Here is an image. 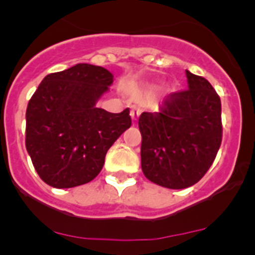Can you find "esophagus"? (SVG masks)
<instances>
[{
	"mask_svg": "<svg viewBox=\"0 0 255 255\" xmlns=\"http://www.w3.org/2000/svg\"><path fill=\"white\" fill-rule=\"evenodd\" d=\"M141 114V110L136 106H131V111H130V116L132 119V123H136V120L139 119V115Z\"/></svg>",
	"mask_w": 255,
	"mask_h": 255,
	"instance_id": "obj_1",
	"label": "esophagus"
}]
</instances>
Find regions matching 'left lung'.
Instances as JSON below:
<instances>
[{
    "label": "left lung",
    "instance_id": "1",
    "mask_svg": "<svg viewBox=\"0 0 255 255\" xmlns=\"http://www.w3.org/2000/svg\"><path fill=\"white\" fill-rule=\"evenodd\" d=\"M186 78V91L170 93L158 112L139 117L144 176L168 189L197 184L222 141L220 97L207 79L188 70Z\"/></svg>",
    "mask_w": 255,
    "mask_h": 255
}]
</instances>
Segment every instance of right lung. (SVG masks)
<instances>
[{"mask_svg":"<svg viewBox=\"0 0 255 255\" xmlns=\"http://www.w3.org/2000/svg\"><path fill=\"white\" fill-rule=\"evenodd\" d=\"M114 83L89 64L48 74L26 108L25 147L39 177L57 189L92 181L107 150L131 126L129 108L111 114L96 106Z\"/></svg>","mask_w":255,"mask_h":255,"instance_id":"1","label":"right lung"}]
</instances>
